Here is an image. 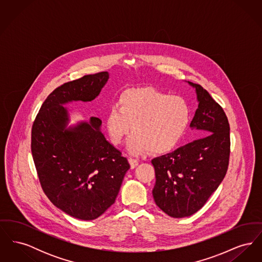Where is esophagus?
I'll return each instance as SVG.
<instances>
[{
  "instance_id": "obj_1",
  "label": "esophagus",
  "mask_w": 262,
  "mask_h": 262,
  "mask_svg": "<svg viewBox=\"0 0 262 262\" xmlns=\"http://www.w3.org/2000/svg\"><path fill=\"white\" fill-rule=\"evenodd\" d=\"M128 162H129L132 169L136 168L137 165H138V161H137V159H134V158H128Z\"/></svg>"
}]
</instances>
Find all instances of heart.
Returning a JSON list of instances; mask_svg holds the SVG:
<instances>
[{"mask_svg":"<svg viewBox=\"0 0 262 262\" xmlns=\"http://www.w3.org/2000/svg\"><path fill=\"white\" fill-rule=\"evenodd\" d=\"M190 120L191 110L185 98L156 88H138L122 94L107 114L105 125L116 146L133 129L127 141L130 153L166 154L181 143Z\"/></svg>","mask_w":262,"mask_h":262,"instance_id":"b5f03b06","label":"heart"}]
</instances>
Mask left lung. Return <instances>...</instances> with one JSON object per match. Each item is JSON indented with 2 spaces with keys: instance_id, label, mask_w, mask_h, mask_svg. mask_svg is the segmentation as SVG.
<instances>
[{
  "instance_id": "1",
  "label": "left lung",
  "mask_w": 262,
  "mask_h": 262,
  "mask_svg": "<svg viewBox=\"0 0 262 262\" xmlns=\"http://www.w3.org/2000/svg\"><path fill=\"white\" fill-rule=\"evenodd\" d=\"M195 88L199 108L189 126L200 138L151 163L156 182L152 190L157 206L174 218L187 217L206 203L228 170L230 125L222 107L200 84Z\"/></svg>"
}]
</instances>
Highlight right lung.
Returning <instances> with one entry per match:
<instances>
[{"instance_id": "obj_1", "label": "right lung", "mask_w": 262, "mask_h": 262, "mask_svg": "<svg viewBox=\"0 0 262 262\" xmlns=\"http://www.w3.org/2000/svg\"><path fill=\"white\" fill-rule=\"evenodd\" d=\"M109 79L102 72L63 83L42 104L31 130V152L41 187L51 202L80 220H94L119 193L129 164L101 133L91 117L68 127L62 105L95 99Z\"/></svg>"}]
</instances>
